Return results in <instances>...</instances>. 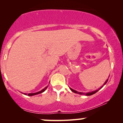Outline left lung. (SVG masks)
Listing matches in <instances>:
<instances>
[{
	"label": "left lung",
	"mask_w": 123,
	"mask_h": 123,
	"mask_svg": "<svg viewBox=\"0 0 123 123\" xmlns=\"http://www.w3.org/2000/svg\"><path fill=\"white\" fill-rule=\"evenodd\" d=\"M110 76V75H109ZM108 79H107L106 80V81L105 83H104V85H105L106 84V83L108 82ZM103 86L102 87H101V88H99L98 90H95V91H91V92H87V93H84V92H78V91H76V90H73L72 88H70V90H71L72 91H73V92H74V93H76V94H80V95H87V96H89V95H93V94H95V93H96L97 92V91H99V90H100V89H101V88H102L103 87Z\"/></svg>",
	"instance_id": "1"
}]
</instances>
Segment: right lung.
Returning a JSON list of instances; mask_svg holds the SVG:
<instances>
[{
	"label": "right lung",
	"mask_w": 123,
	"mask_h": 123,
	"mask_svg": "<svg viewBox=\"0 0 123 123\" xmlns=\"http://www.w3.org/2000/svg\"><path fill=\"white\" fill-rule=\"evenodd\" d=\"M48 87V86H47V87H45L44 88H43V90H41L40 91H39V92H35V93H29V94H26V93H24V95H28V96H33V95H37V94H40V93H42V92H43L44 91H45V90H46V89H47V88Z\"/></svg>",
	"instance_id": "add662e5"
}]
</instances>
